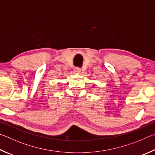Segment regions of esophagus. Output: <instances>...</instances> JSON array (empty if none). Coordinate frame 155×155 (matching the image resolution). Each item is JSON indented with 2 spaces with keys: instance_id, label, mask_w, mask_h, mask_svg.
<instances>
[{
  "instance_id": "obj_1",
  "label": "esophagus",
  "mask_w": 155,
  "mask_h": 155,
  "mask_svg": "<svg viewBox=\"0 0 155 155\" xmlns=\"http://www.w3.org/2000/svg\"><path fill=\"white\" fill-rule=\"evenodd\" d=\"M81 71H82L81 68H79V67H75L74 68V71L75 73H80Z\"/></svg>"
}]
</instances>
